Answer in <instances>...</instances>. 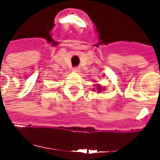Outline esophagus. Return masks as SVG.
Instances as JSON below:
<instances>
[{
	"instance_id": "1",
	"label": "esophagus",
	"mask_w": 160,
	"mask_h": 160,
	"mask_svg": "<svg viewBox=\"0 0 160 160\" xmlns=\"http://www.w3.org/2000/svg\"><path fill=\"white\" fill-rule=\"evenodd\" d=\"M73 71H74V72H80V68H78V67L73 68Z\"/></svg>"
}]
</instances>
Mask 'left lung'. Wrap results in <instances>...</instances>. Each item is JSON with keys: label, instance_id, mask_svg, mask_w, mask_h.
<instances>
[{"label": "left lung", "instance_id": "left-lung-1", "mask_svg": "<svg viewBox=\"0 0 160 160\" xmlns=\"http://www.w3.org/2000/svg\"><path fill=\"white\" fill-rule=\"evenodd\" d=\"M101 90H102V88L98 86V92H100Z\"/></svg>", "mask_w": 160, "mask_h": 160}]
</instances>
